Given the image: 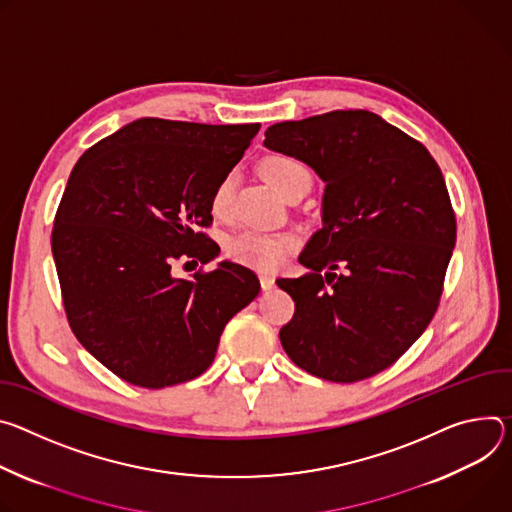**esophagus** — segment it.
<instances>
[{"mask_svg":"<svg viewBox=\"0 0 512 512\" xmlns=\"http://www.w3.org/2000/svg\"><path fill=\"white\" fill-rule=\"evenodd\" d=\"M260 287H262L264 291L272 289V287H274V278L268 276V274H260Z\"/></svg>","mask_w":512,"mask_h":512,"instance_id":"1","label":"esophagus"}]
</instances>
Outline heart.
Returning <instances> with one entry per match:
<instances>
[{
  "label": "heart",
  "mask_w": 512,
  "mask_h": 512,
  "mask_svg": "<svg viewBox=\"0 0 512 512\" xmlns=\"http://www.w3.org/2000/svg\"><path fill=\"white\" fill-rule=\"evenodd\" d=\"M262 173L266 181L280 193L287 195L295 185H311V175L303 162L291 156H272L264 162ZM234 195V175H227L211 195V211L215 215L227 213ZM295 240L289 234H272L262 230H242L227 240V254L236 262L272 272L285 264Z\"/></svg>",
  "instance_id": "obj_1"
}]
</instances>
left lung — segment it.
I'll return each mask as SVG.
<instances>
[{"label": "left lung", "mask_w": 512, "mask_h": 512, "mask_svg": "<svg viewBox=\"0 0 512 512\" xmlns=\"http://www.w3.org/2000/svg\"><path fill=\"white\" fill-rule=\"evenodd\" d=\"M264 136L268 150L305 162L325 183L321 230L299 256L311 272L276 280L295 301L280 344L317 378H370L437 311L456 246L441 170L421 142L366 109L280 122Z\"/></svg>", "instance_id": "left-lung-1"}]
</instances>
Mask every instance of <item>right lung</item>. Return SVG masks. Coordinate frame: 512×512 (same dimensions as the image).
Here are the masks:
<instances>
[{
	"label": "right lung",
	"mask_w": 512,
	"mask_h": 512,
	"mask_svg": "<svg viewBox=\"0 0 512 512\" xmlns=\"http://www.w3.org/2000/svg\"><path fill=\"white\" fill-rule=\"evenodd\" d=\"M260 124L136 120L75 164L54 217L52 256L83 348L122 380L164 388L201 376L219 337L256 299V274L223 260L193 278L179 258L219 254L199 227Z\"/></svg>",
	"instance_id": "add662e5"
}]
</instances>
